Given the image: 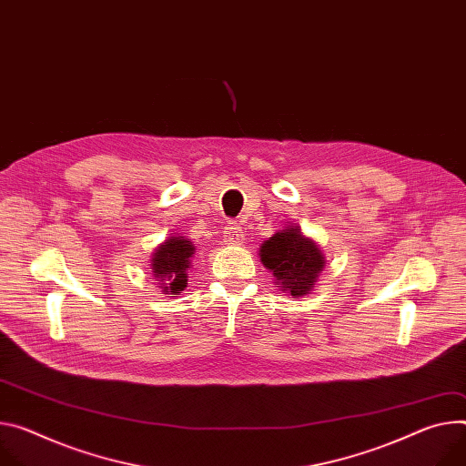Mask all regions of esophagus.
<instances>
[{
    "label": "esophagus",
    "mask_w": 466,
    "mask_h": 466,
    "mask_svg": "<svg viewBox=\"0 0 466 466\" xmlns=\"http://www.w3.org/2000/svg\"><path fill=\"white\" fill-rule=\"evenodd\" d=\"M245 239V234L238 223H228L225 227V241L228 245H241Z\"/></svg>",
    "instance_id": "34e87169"
}]
</instances>
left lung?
Listing matches in <instances>:
<instances>
[{"label": "left lung", "mask_w": 466, "mask_h": 466, "mask_svg": "<svg viewBox=\"0 0 466 466\" xmlns=\"http://www.w3.org/2000/svg\"><path fill=\"white\" fill-rule=\"evenodd\" d=\"M260 258L284 293L299 299L310 293L325 268L319 247L299 227H286L260 245Z\"/></svg>", "instance_id": "8db88e82"}]
</instances>
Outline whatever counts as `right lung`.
<instances>
[{
    "mask_svg": "<svg viewBox=\"0 0 466 466\" xmlns=\"http://www.w3.org/2000/svg\"><path fill=\"white\" fill-rule=\"evenodd\" d=\"M195 247L182 236H171L165 239L152 255V273L161 282V291L177 298L187 286V269L191 268V258Z\"/></svg>",
    "mask_w": 466,
    "mask_h": 466,
    "instance_id": "obj_1",
    "label": "right lung"
}]
</instances>
